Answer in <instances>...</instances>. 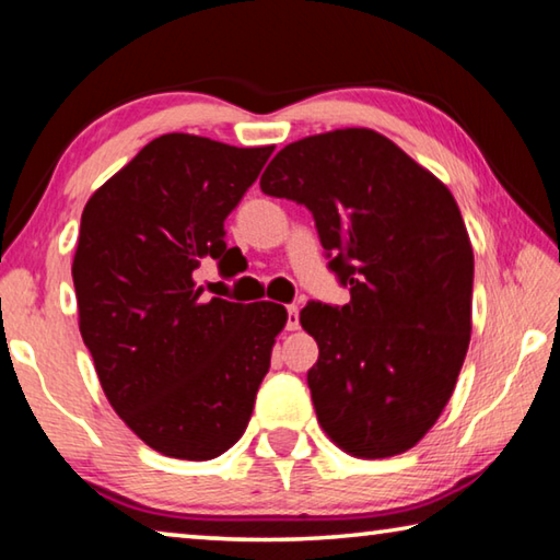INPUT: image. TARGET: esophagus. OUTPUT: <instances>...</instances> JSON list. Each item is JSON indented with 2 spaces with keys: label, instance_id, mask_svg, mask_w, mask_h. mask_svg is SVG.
I'll use <instances>...</instances> for the list:
<instances>
[{
  "label": "esophagus",
  "instance_id": "esophagus-1",
  "mask_svg": "<svg viewBox=\"0 0 560 560\" xmlns=\"http://www.w3.org/2000/svg\"><path fill=\"white\" fill-rule=\"evenodd\" d=\"M287 314H289L287 328L289 330H296L299 328V306H287Z\"/></svg>",
  "mask_w": 560,
  "mask_h": 560
}]
</instances>
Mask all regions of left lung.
<instances>
[{"label":"left lung","mask_w":560,"mask_h":560,"mask_svg":"<svg viewBox=\"0 0 560 560\" xmlns=\"http://www.w3.org/2000/svg\"><path fill=\"white\" fill-rule=\"evenodd\" d=\"M259 185L308 207L350 289L346 306L301 311L318 343V424L360 459L415 447L450 402L471 336L474 252L447 185L371 128L296 140Z\"/></svg>","instance_id":"left-lung-1"}]
</instances>
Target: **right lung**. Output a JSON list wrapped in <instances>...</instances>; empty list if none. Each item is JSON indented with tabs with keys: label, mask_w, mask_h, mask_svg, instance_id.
Segmentation results:
<instances>
[{
	"label": "right lung",
	"mask_w": 560,
	"mask_h": 560,
	"mask_svg": "<svg viewBox=\"0 0 560 560\" xmlns=\"http://www.w3.org/2000/svg\"><path fill=\"white\" fill-rule=\"evenodd\" d=\"M273 153L167 132L83 207L73 254L81 338L113 410L150 450L205 462L242 438L287 308L207 299L224 220Z\"/></svg>",
	"instance_id": "add662e5"
}]
</instances>
